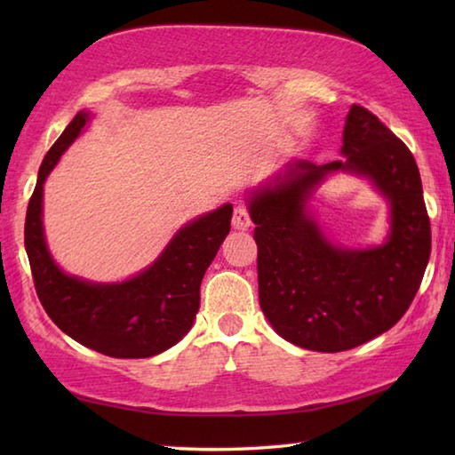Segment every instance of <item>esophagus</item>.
<instances>
[{"label": "esophagus", "mask_w": 455, "mask_h": 455, "mask_svg": "<svg viewBox=\"0 0 455 455\" xmlns=\"http://www.w3.org/2000/svg\"><path fill=\"white\" fill-rule=\"evenodd\" d=\"M250 225H252V220H250V212L244 205H238L235 207V215H233V227L236 230H248Z\"/></svg>", "instance_id": "34e87169"}]
</instances>
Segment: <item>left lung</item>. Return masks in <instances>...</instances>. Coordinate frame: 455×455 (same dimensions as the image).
I'll return each instance as SVG.
<instances>
[{
  "label": "left lung",
  "instance_id": "left-lung-1",
  "mask_svg": "<svg viewBox=\"0 0 455 455\" xmlns=\"http://www.w3.org/2000/svg\"><path fill=\"white\" fill-rule=\"evenodd\" d=\"M346 160L291 162L250 199L259 307L287 342L344 352L387 332L407 313L430 258V219L412 152L371 111L352 105ZM370 177L392 203V233L367 251L328 243L306 201L328 172Z\"/></svg>",
  "mask_w": 455,
  "mask_h": 455
}]
</instances>
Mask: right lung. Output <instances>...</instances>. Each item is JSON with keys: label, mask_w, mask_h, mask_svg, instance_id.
Returning a JSON list of instances; mask_svg holds the SVG:
<instances>
[{"label": "right lung", "mask_w": 455, "mask_h": 455, "mask_svg": "<svg viewBox=\"0 0 455 455\" xmlns=\"http://www.w3.org/2000/svg\"><path fill=\"white\" fill-rule=\"evenodd\" d=\"M80 111L46 152L25 217V250L36 295L52 323L76 342L111 357H150L189 332L199 311V285L230 230L233 205L180 228L160 258L121 283H90L66 275L43 233V183L88 123Z\"/></svg>", "instance_id": "add662e5"}]
</instances>
